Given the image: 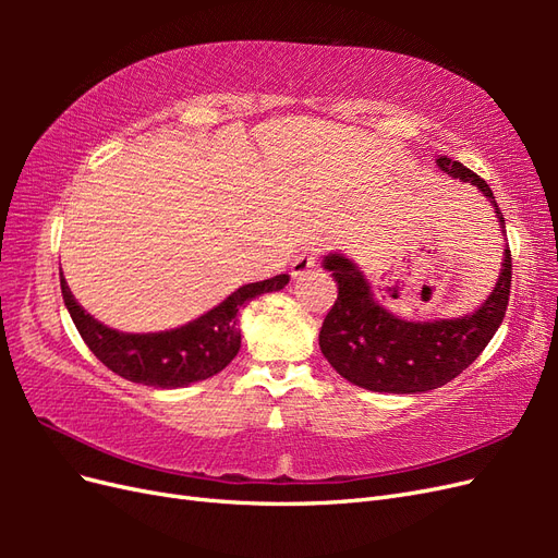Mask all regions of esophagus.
Segmentation results:
<instances>
[{"label": "esophagus", "mask_w": 558, "mask_h": 558, "mask_svg": "<svg viewBox=\"0 0 558 558\" xmlns=\"http://www.w3.org/2000/svg\"><path fill=\"white\" fill-rule=\"evenodd\" d=\"M316 258H318V248H314V246H310V248H305L300 253V256H295V260H293V265H291V275L295 277V279H300V277H305L310 269L316 265Z\"/></svg>", "instance_id": "obj_1"}]
</instances>
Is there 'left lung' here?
Here are the masks:
<instances>
[{
	"label": "left lung",
	"mask_w": 558,
	"mask_h": 558,
	"mask_svg": "<svg viewBox=\"0 0 558 558\" xmlns=\"http://www.w3.org/2000/svg\"><path fill=\"white\" fill-rule=\"evenodd\" d=\"M435 162L449 177L477 185L505 230L498 202L484 179L447 156ZM324 269L332 272L340 291L318 332L320 353L347 381L379 393H424L459 377L500 328L512 281L510 246H505L494 291L475 312L408 320L384 307L361 267L342 253H328Z\"/></svg>",
	"instance_id": "1"
}]
</instances>
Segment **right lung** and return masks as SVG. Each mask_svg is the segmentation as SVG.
<instances>
[{
	"instance_id": "obj_1",
	"label": "right lung",
	"mask_w": 558,
	"mask_h": 558,
	"mask_svg": "<svg viewBox=\"0 0 558 558\" xmlns=\"http://www.w3.org/2000/svg\"><path fill=\"white\" fill-rule=\"evenodd\" d=\"M289 279V275H277L244 283L221 305L172 330L121 332L99 324L78 305L60 269L64 307L70 310L83 342L118 377L154 388H181L221 373L242 347V307L263 293L281 291Z\"/></svg>"
}]
</instances>
